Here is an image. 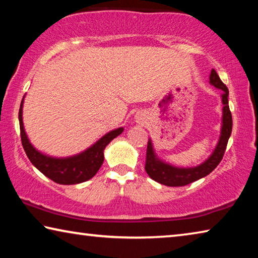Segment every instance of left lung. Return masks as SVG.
Here are the masks:
<instances>
[{
	"instance_id": "left-lung-1",
	"label": "left lung",
	"mask_w": 258,
	"mask_h": 258,
	"mask_svg": "<svg viewBox=\"0 0 258 258\" xmlns=\"http://www.w3.org/2000/svg\"><path fill=\"white\" fill-rule=\"evenodd\" d=\"M209 83L213 86L223 91L222 94V103H223V116H222V128L220 140L213 154L208 158L196 167H175L167 163H164L156 156L152 142L149 139L147 147V159H146V172L152 180L167 186H183L207 176L212 173L216 166L221 163L228 145L229 138L232 132V115L229 108V90L220 76L217 75L215 69H212Z\"/></svg>"
}]
</instances>
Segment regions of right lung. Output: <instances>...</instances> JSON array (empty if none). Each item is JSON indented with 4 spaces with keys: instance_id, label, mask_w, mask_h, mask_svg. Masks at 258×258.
Here are the masks:
<instances>
[{
    "instance_id": "right-lung-1",
    "label": "right lung",
    "mask_w": 258,
    "mask_h": 258,
    "mask_svg": "<svg viewBox=\"0 0 258 258\" xmlns=\"http://www.w3.org/2000/svg\"><path fill=\"white\" fill-rule=\"evenodd\" d=\"M24 98L21 100L19 109L20 137L24 150L30 163L46 177L59 184H77V183L85 182L92 178L103 163L104 148L116 137L121 134L124 128H116L103 135L99 141L81 154L67 157V158H54V157L46 156L36 150L29 142L23 123Z\"/></svg>"
}]
</instances>
